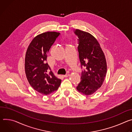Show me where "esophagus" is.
Masks as SVG:
<instances>
[{
    "label": "esophagus",
    "instance_id": "obj_1",
    "mask_svg": "<svg viewBox=\"0 0 132 132\" xmlns=\"http://www.w3.org/2000/svg\"><path fill=\"white\" fill-rule=\"evenodd\" d=\"M69 76H70V75L69 73H67L65 75H63V77H64V78H67V77H68Z\"/></svg>",
    "mask_w": 132,
    "mask_h": 132
}]
</instances>
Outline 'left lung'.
<instances>
[{
  "instance_id": "left-lung-1",
  "label": "left lung",
  "mask_w": 132,
  "mask_h": 132,
  "mask_svg": "<svg viewBox=\"0 0 132 132\" xmlns=\"http://www.w3.org/2000/svg\"><path fill=\"white\" fill-rule=\"evenodd\" d=\"M75 33L79 38L81 67L86 69L82 72L81 80L77 89L84 95H90L103 84L107 71L106 58L100 43L93 35L79 29H76Z\"/></svg>"
}]
</instances>
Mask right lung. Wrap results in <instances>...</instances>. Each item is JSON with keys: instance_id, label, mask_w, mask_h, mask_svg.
<instances>
[{"instance_id": "1", "label": "right lung", "mask_w": 132, "mask_h": 132, "mask_svg": "<svg viewBox=\"0 0 132 132\" xmlns=\"http://www.w3.org/2000/svg\"><path fill=\"white\" fill-rule=\"evenodd\" d=\"M60 33L48 31L36 36L27 48L24 68L27 79L33 89L42 95L56 91L61 80L55 77L46 63L47 53Z\"/></svg>"}]
</instances>
